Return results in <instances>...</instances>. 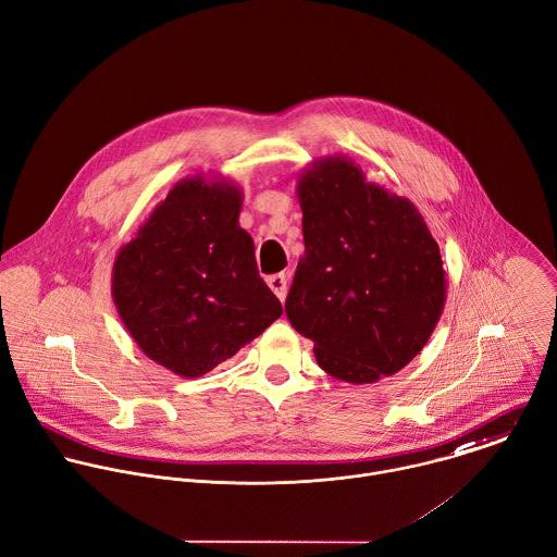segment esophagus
Returning a JSON list of instances; mask_svg holds the SVG:
<instances>
[{
  "label": "esophagus",
  "mask_w": 557,
  "mask_h": 557,
  "mask_svg": "<svg viewBox=\"0 0 557 557\" xmlns=\"http://www.w3.org/2000/svg\"><path fill=\"white\" fill-rule=\"evenodd\" d=\"M267 284H269V288L275 293V297H277L280 301H284V299H286V286H288V280H286V275H284V273L269 275V277H267Z\"/></svg>",
  "instance_id": "1"
}]
</instances>
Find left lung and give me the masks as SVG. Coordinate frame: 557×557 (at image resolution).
Here are the masks:
<instances>
[{
  "label": "left lung",
  "instance_id": "left-lung-1",
  "mask_svg": "<svg viewBox=\"0 0 557 557\" xmlns=\"http://www.w3.org/2000/svg\"><path fill=\"white\" fill-rule=\"evenodd\" d=\"M297 199L306 251L286 297L290 325L336 380L375 384L399 373L447 301L441 247L421 212L341 153L299 173Z\"/></svg>",
  "mask_w": 557,
  "mask_h": 557
}]
</instances>
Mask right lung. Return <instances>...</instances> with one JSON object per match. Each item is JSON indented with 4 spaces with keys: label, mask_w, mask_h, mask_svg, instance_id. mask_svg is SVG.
<instances>
[{
    "label": "right lung",
    "mask_w": 557,
    "mask_h": 557,
    "mask_svg": "<svg viewBox=\"0 0 557 557\" xmlns=\"http://www.w3.org/2000/svg\"><path fill=\"white\" fill-rule=\"evenodd\" d=\"M240 208L236 182L188 175L116 251V312L138 349L180 377L212 371L282 317Z\"/></svg>",
    "instance_id": "right-lung-1"
}]
</instances>
